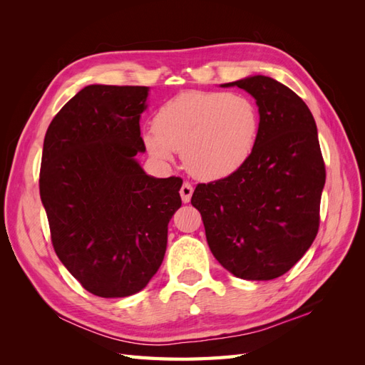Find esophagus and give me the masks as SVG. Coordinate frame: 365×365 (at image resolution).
I'll return each mask as SVG.
<instances>
[{"mask_svg": "<svg viewBox=\"0 0 365 365\" xmlns=\"http://www.w3.org/2000/svg\"><path fill=\"white\" fill-rule=\"evenodd\" d=\"M180 195H181V200H182L184 204L190 202L192 195H193V187H192V184L184 182L182 187H181V190H180Z\"/></svg>", "mask_w": 365, "mask_h": 365, "instance_id": "obj_1", "label": "esophagus"}]
</instances>
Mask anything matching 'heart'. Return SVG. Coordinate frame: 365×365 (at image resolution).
<instances>
[{"mask_svg":"<svg viewBox=\"0 0 365 365\" xmlns=\"http://www.w3.org/2000/svg\"><path fill=\"white\" fill-rule=\"evenodd\" d=\"M259 130V109L247 96L185 91L158 109L153 134H145V145L160 161H170L172 152H181L193 176L217 181L244 168Z\"/></svg>","mask_w":365,"mask_h":365,"instance_id":"b5f03b06","label":"heart"}]
</instances>
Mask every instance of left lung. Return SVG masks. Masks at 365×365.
<instances>
[{
	"label": "left lung",
	"mask_w": 365,
	"mask_h": 365,
	"mask_svg": "<svg viewBox=\"0 0 365 365\" xmlns=\"http://www.w3.org/2000/svg\"><path fill=\"white\" fill-rule=\"evenodd\" d=\"M239 86L256 101L260 130L242 169L197 184L207 244L216 260L239 279L272 280L288 272L318 233L326 169L307 105L268 76H248Z\"/></svg>",
	"instance_id": "8db88e82"
}]
</instances>
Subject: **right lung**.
I'll list each match as a JSON object with an SVG mask.
<instances>
[{"label": "right lung", "mask_w": 365, "mask_h": 365, "mask_svg": "<svg viewBox=\"0 0 365 365\" xmlns=\"http://www.w3.org/2000/svg\"><path fill=\"white\" fill-rule=\"evenodd\" d=\"M149 86L88 85L43 138L41 201L59 260L97 297L145 289L161 267L168 225L181 207L180 178L141 168L140 118Z\"/></svg>", "instance_id": "add662e5"}]
</instances>
